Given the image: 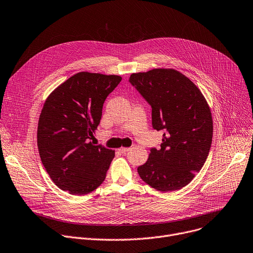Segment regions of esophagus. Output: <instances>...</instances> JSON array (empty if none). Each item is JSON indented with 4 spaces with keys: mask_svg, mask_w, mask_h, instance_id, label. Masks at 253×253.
Returning a JSON list of instances; mask_svg holds the SVG:
<instances>
[{
    "mask_svg": "<svg viewBox=\"0 0 253 253\" xmlns=\"http://www.w3.org/2000/svg\"><path fill=\"white\" fill-rule=\"evenodd\" d=\"M130 150V148H121L119 151L121 152V153H126V152H128Z\"/></svg>",
    "mask_w": 253,
    "mask_h": 253,
    "instance_id": "obj_1",
    "label": "esophagus"
}]
</instances>
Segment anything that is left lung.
Masks as SVG:
<instances>
[{"label": "left lung", "mask_w": 253, "mask_h": 253, "mask_svg": "<svg viewBox=\"0 0 253 253\" xmlns=\"http://www.w3.org/2000/svg\"><path fill=\"white\" fill-rule=\"evenodd\" d=\"M129 83L152 107V126L163 130L161 148H152L140 177L153 188L173 191L187 185L204 166L211 145V109L201 90L173 69L135 73Z\"/></svg>", "instance_id": "obj_1"}]
</instances>
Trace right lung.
<instances>
[{
  "mask_svg": "<svg viewBox=\"0 0 253 253\" xmlns=\"http://www.w3.org/2000/svg\"><path fill=\"white\" fill-rule=\"evenodd\" d=\"M121 81V76L80 72L45 100L38 121L37 146L49 177L62 190L83 196L104 181L114 151L90 140L106 97Z\"/></svg>",
  "mask_w": 253,
  "mask_h": 253,
  "instance_id": "obj_1",
  "label": "right lung"
}]
</instances>
